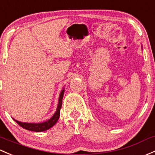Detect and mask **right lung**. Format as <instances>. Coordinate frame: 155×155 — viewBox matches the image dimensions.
Instances as JSON below:
<instances>
[{
  "label": "right lung",
  "instance_id": "add662e5",
  "mask_svg": "<svg viewBox=\"0 0 155 155\" xmlns=\"http://www.w3.org/2000/svg\"><path fill=\"white\" fill-rule=\"evenodd\" d=\"M64 90L61 91V94L59 96V99H58V105L57 107L56 112L54 114L53 117L48 120V121L45 122V123H21V122L17 121L14 119L15 121L18 123L20 126H21L22 128H25V129L29 130V131H37V132H41V131H46V130L49 129L51 127H53L58 121V118L60 116V110H61V105H62V99H63V95H64Z\"/></svg>",
  "mask_w": 155,
  "mask_h": 155
}]
</instances>
